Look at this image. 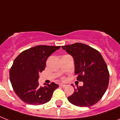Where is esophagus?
I'll return each instance as SVG.
<instances>
[{
    "label": "esophagus",
    "instance_id": "obj_1",
    "mask_svg": "<svg viewBox=\"0 0 120 120\" xmlns=\"http://www.w3.org/2000/svg\"><path fill=\"white\" fill-rule=\"evenodd\" d=\"M59 85L62 87H65L66 86V85H64V84H60Z\"/></svg>",
    "mask_w": 120,
    "mask_h": 120
}]
</instances>
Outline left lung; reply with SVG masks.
<instances>
[{
	"instance_id": "left-lung-1",
	"label": "left lung",
	"mask_w": 120,
	"mask_h": 120,
	"mask_svg": "<svg viewBox=\"0 0 120 120\" xmlns=\"http://www.w3.org/2000/svg\"><path fill=\"white\" fill-rule=\"evenodd\" d=\"M73 57L75 73L83 86L75 89L68 98L70 102L79 107H89L96 104L108 89L109 74L108 66L99 51L82 43L62 46Z\"/></svg>"
}]
</instances>
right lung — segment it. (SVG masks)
Returning <instances> with one entry per match:
<instances>
[{
  "mask_svg": "<svg viewBox=\"0 0 120 120\" xmlns=\"http://www.w3.org/2000/svg\"><path fill=\"white\" fill-rule=\"evenodd\" d=\"M60 47L37 45L24 50L15 59L9 71L10 80L14 92L25 103L37 106L51 99L59 85L52 82L42 87L38 80L47 58Z\"/></svg>",
  "mask_w": 120,
  "mask_h": 120,
  "instance_id": "1",
  "label": "right lung"
}]
</instances>
